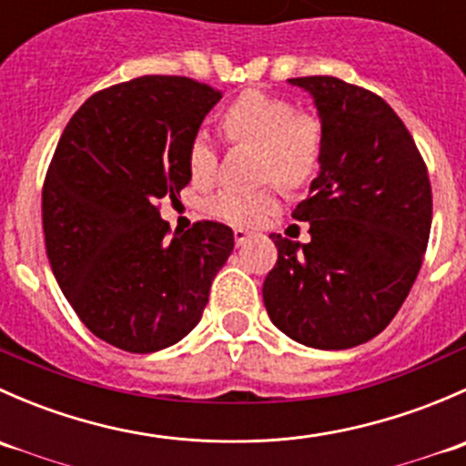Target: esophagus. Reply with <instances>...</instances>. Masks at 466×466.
I'll return each instance as SVG.
<instances>
[{"label":"esophagus","mask_w":466,"mask_h":466,"mask_svg":"<svg viewBox=\"0 0 466 466\" xmlns=\"http://www.w3.org/2000/svg\"><path fill=\"white\" fill-rule=\"evenodd\" d=\"M248 238H250V232H246V229H241V228L234 229V241H237V246H243Z\"/></svg>","instance_id":"34e87169"}]
</instances>
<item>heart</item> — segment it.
<instances>
[{
  "label": "heart",
  "instance_id": "1",
  "mask_svg": "<svg viewBox=\"0 0 466 466\" xmlns=\"http://www.w3.org/2000/svg\"><path fill=\"white\" fill-rule=\"evenodd\" d=\"M223 130L234 142L261 150L263 180H277L295 189L309 182L320 164L322 124L309 112H295L289 98L246 92L223 112ZM189 173L196 185H207L216 173V148L207 135H198L189 148ZM275 191L225 189L216 194L209 211L232 225H259L277 211Z\"/></svg>",
  "mask_w": 466,
  "mask_h": 466
}]
</instances>
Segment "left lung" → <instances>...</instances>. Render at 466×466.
I'll list each match as a JSON object with an SVG mask.
<instances>
[{
    "label": "left lung",
    "mask_w": 466,
    "mask_h": 466,
    "mask_svg": "<svg viewBox=\"0 0 466 466\" xmlns=\"http://www.w3.org/2000/svg\"><path fill=\"white\" fill-rule=\"evenodd\" d=\"M322 124L320 171L293 211L311 241L270 234L277 263L263 281L272 324L316 350H350L397 316L429 246V173L397 112L333 76L290 78Z\"/></svg>",
    "instance_id": "left-lung-1"
}]
</instances>
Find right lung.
<instances>
[{"mask_svg":"<svg viewBox=\"0 0 466 466\" xmlns=\"http://www.w3.org/2000/svg\"><path fill=\"white\" fill-rule=\"evenodd\" d=\"M220 98L185 76L101 89L69 119L46 171L42 225L56 281L89 331L124 351L182 340L234 250V232L214 220L168 238L157 209L189 185V148Z\"/></svg>","mask_w":466,"mask_h":466,"instance_id":"1","label":"right lung"}]
</instances>
